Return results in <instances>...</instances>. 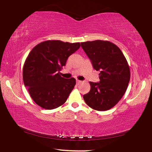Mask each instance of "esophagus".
Segmentation results:
<instances>
[{"label": "esophagus", "mask_w": 152, "mask_h": 152, "mask_svg": "<svg viewBox=\"0 0 152 152\" xmlns=\"http://www.w3.org/2000/svg\"><path fill=\"white\" fill-rule=\"evenodd\" d=\"M81 82H82V81H80V80H76V84H78V85L79 84H80Z\"/></svg>", "instance_id": "esophagus-1"}]
</instances>
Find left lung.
Here are the masks:
<instances>
[{"label": "left lung", "mask_w": 152, "mask_h": 152, "mask_svg": "<svg viewBox=\"0 0 152 152\" xmlns=\"http://www.w3.org/2000/svg\"><path fill=\"white\" fill-rule=\"evenodd\" d=\"M94 70L100 71L99 82H90L91 91L83 96L88 106L104 111L116 105L127 88L130 69L127 61L117 46L108 41L81 43Z\"/></svg>", "instance_id": "left-lung-1"}]
</instances>
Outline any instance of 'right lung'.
<instances>
[{
    "label": "right lung",
    "mask_w": 152,
    "mask_h": 152,
    "mask_svg": "<svg viewBox=\"0 0 152 152\" xmlns=\"http://www.w3.org/2000/svg\"><path fill=\"white\" fill-rule=\"evenodd\" d=\"M80 47V43L48 40L30 51L23 66V78L33 101L43 109H53L62 105L74 89L75 78H64L60 71Z\"/></svg>",
    "instance_id": "1"
}]
</instances>
